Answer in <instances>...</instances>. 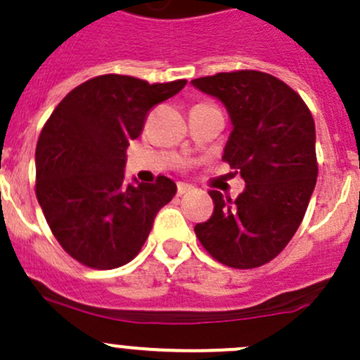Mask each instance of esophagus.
Listing matches in <instances>:
<instances>
[{
	"label": "esophagus",
	"instance_id": "obj_1",
	"mask_svg": "<svg viewBox=\"0 0 360 360\" xmlns=\"http://www.w3.org/2000/svg\"><path fill=\"white\" fill-rule=\"evenodd\" d=\"M192 191H195V188L192 187V185L184 184V181H180V184L176 185V192H179V195H181V194H187V192H192Z\"/></svg>",
	"mask_w": 360,
	"mask_h": 360
}]
</instances>
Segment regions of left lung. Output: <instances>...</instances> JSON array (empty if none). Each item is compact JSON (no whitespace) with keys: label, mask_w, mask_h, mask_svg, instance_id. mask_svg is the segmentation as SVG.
<instances>
[{"label":"left lung","mask_w":360,"mask_h":360,"mask_svg":"<svg viewBox=\"0 0 360 360\" xmlns=\"http://www.w3.org/2000/svg\"><path fill=\"white\" fill-rule=\"evenodd\" d=\"M192 85L227 108L233 131L222 159L247 184L234 201L210 191L213 215L195 224V236L222 264L259 268L292 240L315 188L311 112L285 82L262 71L217 73Z\"/></svg>","instance_id":"8db88e82"}]
</instances>
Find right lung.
Here are the masks:
<instances>
[{
    "label": "right lung",
    "mask_w": 360,
    "mask_h": 360,
    "mask_svg": "<svg viewBox=\"0 0 360 360\" xmlns=\"http://www.w3.org/2000/svg\"><path fill=\"white\" fill-rule=\"evenodd\" d=\"M187 80L148 84L127 75L84 82L56 106L37 145V198L60 247L80 264L113 269L138 255L175 181L124 184L126 150L150 108Z\"/></svg>",
    "instance_id": "1"
}]
</instances>
